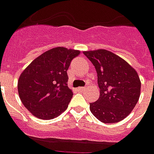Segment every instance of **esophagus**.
I'll list each match as a JSON object with an SVG mask.
<instances>
[{
	"mask_svg": "<svg viewBox=\"0 0 154 154\" xmlns=\"http://www.w3.org/2000/svg\"><path fill=\"white\" fill-rule=\"evenodd\" d=\"M77 89H78V91H80V92H83V91H85V90L87 89V88H86V87H82V88H78Z\"/></svg>",
	"mask_w": 154,
	"mask_h": 154,
	"instance_id": "esophagus-1",
	"label": "esophagus"
}]
</instances>
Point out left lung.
<instances>
[{"label":"left lung","mask_w":154,"mask_h":154,"mask_svg":"<svg viewBox=\"0 0 154 154\" xmlns=\"http://www.w3.org/2000/svg\"><path fill=\"white\" fill-rule=\"evenodd\" d=\"M97 73L100 97L90 103V110L103 123L122 121L133 111L139 99L141 82L136 70L104 49L83 51Z\"/></svg>","instance_id":"1"}]
</instances>
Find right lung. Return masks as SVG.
I'll use <instances>...</instances> for the list:
<instances>
[{
    "label": "right lung",
    "mask_w": 154,
    "mask_h": 154,
    "mask_svg": "<svg viewBox=\"0 0 154 154\" xmlns=\"http://www.w3.org/2000/svg\"><path fill=\"white\" fill-rule=\"evenodd\" d=\"M79 54L78 50L55 47L36 57L21 72L18 93L33 116L50 120L67 108L73 93L67 86L66 71Z\"/></svg>",
    "instance_id": "obj_1"
}]
</instances>
